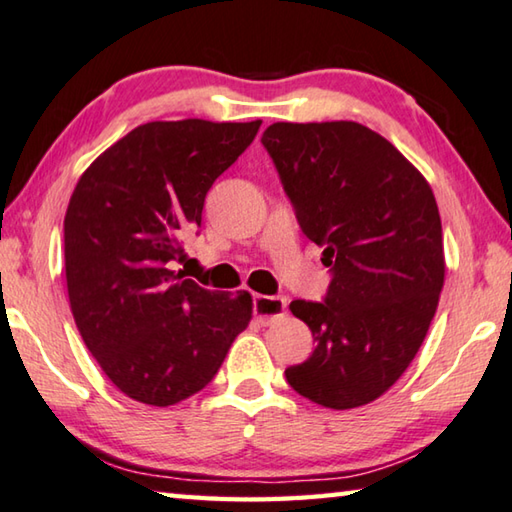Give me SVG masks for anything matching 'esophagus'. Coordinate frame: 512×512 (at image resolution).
Here are the masks:
<instances>
[{
	"label": "esophagus",
	"mask_w": 512,
	"mask_h": 512,
	"mask_svg": "<svg viewBox=\"0 0 512 512\" xmlns=\"http://www.w3.org/2000/svg\"><path fill=\"white\" fill-rule=\"evenodd\" d=\"M287 314V298L255 296V316L262 325H271Z\"/></svg>",
	"instance_id": "1"
}]
</instances>
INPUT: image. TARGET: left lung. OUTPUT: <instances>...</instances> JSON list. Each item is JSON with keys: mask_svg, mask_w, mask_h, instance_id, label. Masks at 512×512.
Segmentation results:
<instances>
[{"mask_svg": "<svg viewBox=\"0 0 512 512\" xmlns=\"http://www.w3.org/2000/svg\"><path fill=\"white\" fill-rule=\"evenodd\" d=\"M262 144L298 223L332 268L325 302L293 300L316 348L284 370L327 409L375 402L415 359L445 284L443 225L427 178L357 121H277Z\"/></svg>", "mask_w": 512, "mask_h": 512, "instance_id": "left-lung-1", "label": "left lung"}]
</instances>
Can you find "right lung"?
<instances>
[{
	"mask_svg": "<svg viewBox=\"0 0 512 512\" xmlns=\"http://www.w3.org/2000/svg\"><path fill=\"white\" fill-rule=\"evenodd\" d=\"M259 126L149 121L103 151L69 198V307L101 370L135 402L171 406L201 391L253 318L248 291L201 289L173 259Z\"/></svg>",
	"mask_w": 512,
	"mask_h": 512,
	"instance_id": "obj_1",
	"label": "right lung"
}]
</instances>
